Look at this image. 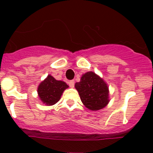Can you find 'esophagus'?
Listing matches in <instances>:
<instances>
[{
    "label": "esophagus",
    "mask_w": 153,
    "mask_h": 153,
    "mask_svg": "<svg viewBox=\"0 0 153 153\" xmlns=\"http://www.w3.org/2000/svg\"><path fill=\"white\" fill-rule=\"evenodd\" d=\"M74 83H75L74 80L69 81V86H70V87H71V88L74 87Z\"/></svg>",
    "instance_id": "esophagus-1"
}]
</instances>
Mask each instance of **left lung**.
Instances as JSON below:
<instances>
[{
	"label": "left lung",
	"mask_w": 153,
	"mask_h": 153,
	"mask_svg": "<svg viewBox=\"0 0 153 153\" xmlns=\"http://www.w3.org/2000/svg\"><path fill=\"white\" fill-rule=\"evenodd\" d=\"M75 88L85 106L90 110H99L109 102V88L105 81L93 72L83 74Z\"/></svg>",
	"instance_id": "left-lung-1"
}]
</instances>
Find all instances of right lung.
<instances>
[{
	"mask_svg": "<svg viewBox=\"0 0 153 153\" xmlns=\"http://www.w3.org/2000/svg\"><path fill=\"white\" fill-rule=\"evenodd\" d=\"M68 87L65 82L56 80L52 76L48 75L40 83L37 93L42 102L47 106H52L60 100L63 92Z\"/></svg>",
	"mask_w": 153,
	"mask_h": 153,
	"instance_id": "right-lung-1",
	"label": "right lung"
}]
</instances>
